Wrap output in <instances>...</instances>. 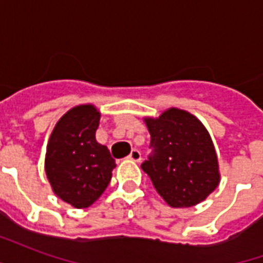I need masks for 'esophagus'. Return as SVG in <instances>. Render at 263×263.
Segmentation results:
<instances>
[{
    "label": "esophagus",
    "instance_id": "obj_1",
    "mask_svg": "<svg viewBox=\"0 0 263 263\" xmlns=\"http://www.w3.org/2000/svg\"><path fill=\"white\" fill-rule=\"evenodd\" d=\"M128 158H129L132 162H137V163H138V162H141V159H142V156H141V152H139L138 149H134L131 154H129V156H128Z\"/></svg>",
    "mask_w": 263,
    "mask_h": 263
}]
</instances>
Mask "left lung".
I'll list each match as a JSON object with an SVG mask.
<instances>
[{"mask_svg":"<svg viewBox=\"0 0 263 263\" xmlns=\"http://www.w3.org/2000/svg\"><path fill=\"white\" fill-rule=\"evenodd\" d=\"M154 154L141 167L173 209L201 203L220 184V166L207 128L189 111L172 107L145 117Z\"/></svg>","mask_w":263,"mask_h":263,"instance_id":"8db88e82","label":"left lung"}]
</instances>
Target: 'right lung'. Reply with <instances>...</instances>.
<instances>
[{"label":"right lung","mask_w":263,"mask_h":263,"mask_svg":"<svg viewBox=\"0 0 263 263\" xmlns=\"http://www.w3.org/2000/svg\"><path fill=\"white\" fill-rule=\"evenodd\" d=\"M100 111L92 104L70 108L56 122L46 146L45 172L53 193L74 209H87L108 186L115 160L97 142Z\"/></svg>","instance_id":"right-lung-1"}]
</instances>
